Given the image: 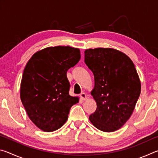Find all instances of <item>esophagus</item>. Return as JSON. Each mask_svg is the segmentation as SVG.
Returning a JSON list of instances; mask_svg holds the SVG:
<instances>
[{
    "instance_id": "obj_1",
    "label": "esophagus",
    "mask_w": 158,
    "mask_h": 158,
    "mask_svg": "<svg viewBox=\"0 0 158 158\" xmlns=\"http://www.w3.org/2000/svg\"><path fill=\"white\" fill-rule=\"evenodd\" d=\"M80 97H81V100H84V101L86 100V99H87V96H86V95H85V93H81V95H80Z\"/></svg>"
}]
</instances>
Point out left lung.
<instances>
[{
  "label": "left lung",
  "mask_w": 158,
  "mask_h": 158,
  "mask_svg": "<svg viewBox=\"0 0 158 158\" xmlns=\"http://www.w3.org/2000/svg\"><path fill=\"white\" fill-rule=\"evenodd\" d=\"M85 63L94 75L90 92L97 109L89 116L98 130L112 132L132 116L141 93V81L132 60L112 48L85 49Z\"/></svg>",
  "instance_id": "8db88e82"
}]
</instances>
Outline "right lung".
<instances>
[{
	"label": "right lung",
	"instance_id": "add662e5",
	"mask_svg": "<svg viewBox=\"0 0 158 158\" xmlns=\"http://www.w3.org/2000/svg\"><path fill=\"white\" fill-rule=\"evenodd\" d=\"M81 58L78 48L49 47L37 51L23 70L20 98L31 121L44 132L65 123L72 106L79 97L69 95L67 71Z\"/></svg>",
	"mask_w": 158,
	"mask_h": 158
}]
</instances>
